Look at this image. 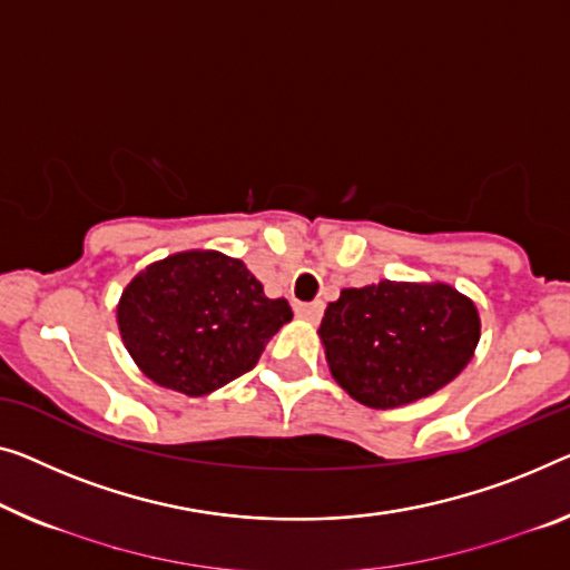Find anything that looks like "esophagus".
I'll use <instances>...</instances> for the list:
<instances>
[{"label": "esophagus", "mask_w": 570, "mask_h": 570, "mask_svg": "<svg viewBox=\"0 0 570 570\" xmlns=\"http://www.w3.org/2000/svg\"><path fill=\"white\" fill-rule=\"evenodd\" d=\"M294 312L299 314L302 320L307 322H320L322 320V312H325V304L322 302H309V304H296Z\"/></svg>", "instance_id": "1"}]
</instances>
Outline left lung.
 Segmentation results:
<instances>
[{"label": "left lung", "mask_w": 570, "mask_h": 570, "mask_svg": "<svg viewBox=\"0 0 570 570\" xmlns=\"http://www.w3.org/2000/svg\"><path fill=\"white\" fill-rule=\"evenodd\" d=\"M479 337L475 304L440 282L343 288L320 325L333 379L371 410L435 394L469 366Z\"/></svg>", "instance_id": "8db88e82"}]
</instances>
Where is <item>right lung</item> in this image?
<instances>
[{"instance_id": "obj_1", "label": "right lung", "mask_w": 570, "mask_h": 570, "mask_svg": "<svg viewBox=\"0 0 570 570\" xmlns=\"http://www.w3.org/2000/svg\"><path fill=\"white\" fill-rule=\"evenodd\" d=\"M286 299H268L243 261L184 250L150 263L117 304L122 343L153 384L204 396L256 366L286 322Z\"/></svg>"}]
</instances>
